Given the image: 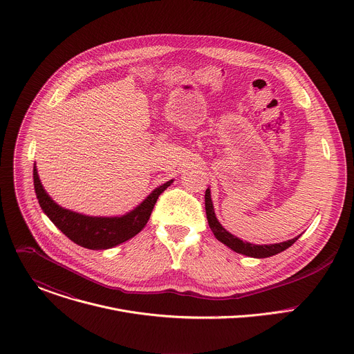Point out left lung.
I'll use <instances>...</instances> for the list:
<instances>
[{"mask_svg": "<svg viewBox=\"0 0 354 354\" xmlns=\"http://www.w3.org/2000/svg\"><path fill=\"white\" fill-rule=\"evenodd\" d=\"M205 200H206V214H207V221L209 225L214 234V236L223 242L224 245H227L228 248H231L236 254L245 255V257H250V258H269L273 255L280 254V252L286 250L287 248H290L298 238H292L288 239L286 242H280V243H270V245H255V243H249L245 242L242 239H239L238 236H234L232 234H230L217 220L216 213H214V207H213V201H212V194H210V189L206 190L205 194Z\"/></svg>", "mask_w": 354, "mask_h": 354, "instance_id": "8db88e82", "label": "left lung"}]
</instances>
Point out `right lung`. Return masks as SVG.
<instances>
[{"label":"right lung","instance_id":"right-lung-1","mask_svg":"<svg viewBox=\"0 0 354 354\" xmlns=\"http://www.w3.org/2000/svg\"><path fill=\"white\" fill-rule=\"evenodd\" d=\"M172 182L171 179L154 189L142 203L122 217H89L63 209L55 203L43 189L36 165H33L35 192L44 214L73 242L93 250L113 248L137 235L148 223L158 196Z\"/></svg>","mask_w":354,"mask_h":354}]
</instances>
